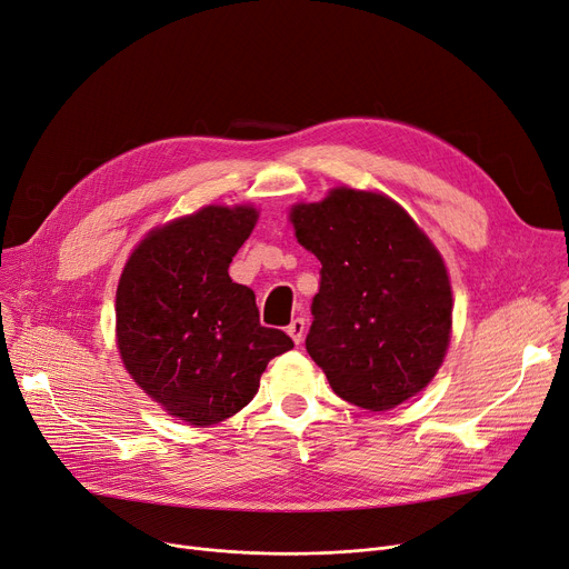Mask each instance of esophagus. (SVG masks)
<instances>
[{
  "label": "esophagus",
  "instance_id": "34e87169",
  "mask_svg": "<svg viewBox=\"0 0 569 569\" xmlns=\"http://www.w3.org/2000/svg\"><path fill=\"white\" fill-rule=\"evenodd\" d=\"M287 333L291 336V340H293L296 345H301V342H303V336H306V319H303V317L291 319V323L287 327Z\"/></svg>",
  "mask_w": 569,
  "mask_h": 569
}]
</instances>
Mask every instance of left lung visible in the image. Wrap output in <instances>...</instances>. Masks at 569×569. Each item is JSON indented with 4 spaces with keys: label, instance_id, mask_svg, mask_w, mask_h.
<instances>
[{
    "label": "left lung",
    "instance_id": "left-lung-1",
    "mask_svg": "<svg viewBox=\"0 0 569 569\" xmlns=\"http://www.w3.org/2000/svg\"><path fill=\"white\" fill-rule=\"evenodd\" d=\"M319 261L306 349L347 402L385 412L419 393L451 333V284L440 252L396 201L338 187L289 212Z\"/></svg>",
    "mask_w": 569,
    "mask_h": 569
}]
</instances>
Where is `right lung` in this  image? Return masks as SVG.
<instances>
[{"label":"right lung","instance_id":"obj_1","mask_svg":"<svg viewBox=\"0 0 569 569\" xmlns=\"http://www.w3.org/2000/svg\"><path fill=\"white\" fill-rule=\"evenodd\" d=\"M252 206H206L150 231L116 296L118 349L131 380L171 417L212 426L254 398L268 361L293 347L259 321L254 291L229 278Z\"/></svg>","mask_w":569,"mask_h":569}]
</instances>
